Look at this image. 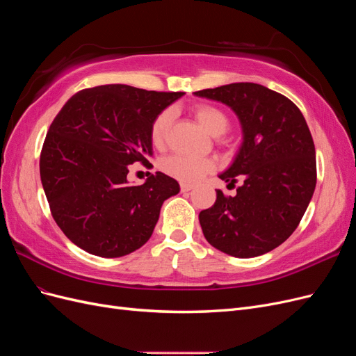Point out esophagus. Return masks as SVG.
I'll use <instances>...</instances> for the list:
<instances>
[{
  "label": "esophagus",
  "instance_id": "34e87169",
  "mask_svg": "<svg viewBox=\"0 0 356 356\" xmlns=\"http://www.w3.org/2000/svg\"><path fill=\"white\" fill-rule=\"evenodd\" d=\"M193 187H195V186H193V184H188V182H181V191H182V193L190 191Z\"/></svg>",
  "mask_w": 356,
  "mask_h": 356
}]
</instances>
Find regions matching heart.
<instances>
[{
    "label": "heart",
    "mask_w": 356,
    "mask_h": 356,
    "mask_svg": "<svg viewBox=\"0 0 356 356\" xmlns=\"http://www.w3.org/2000/svg\"><path fill=\"white\" fill-rule=\"evenodd\" d=\"M195 115L199 124L212 136L222 135L229 127V120L225 114L215 108L212 105H199L195 110ZM170 123V113L165 111L156 117V120L152 124V143L154 147L161 148L166 143V136ZM163 170L170 177H174L184 182H195L200 179L204 174L212 170L213 163L208 157H197V156H184V154H174L168 157L163 161Z\"/></svg>",
    "instance_id": "heart-1"
}]
</instances>
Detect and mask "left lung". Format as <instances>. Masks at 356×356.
Listing matches in <instances>:
<instances>
[{
	"mask_svg": "<svg viewBox=\"0 0 356 356\" xmlns=\"http://www.w3.org/2000/svg\"><path fill=\"white\" fill-rule=\"evenodd\" d=\"M230 106L242 144L218 177L236 196L217 190L199 213L202 232L218 251L238 258L263 255L284 243L309 207L316 186V153L303 114L284 95L255 83H232L195 92Z\"/></svg>",
	"mask_w": 356,
	"mask_h": 356,
	"instance_id": "8db88e82",
	"label": "left lung"
}]
</instances>
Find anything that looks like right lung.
<instances>
[{
    "mask_svg": "<svg viewBox=\"0 0 356 356\" xmlns=\"http://www.w3.org/2000/svg\"><path fill=\"white\" fill-rule=\"evenodd\" d=\"M184 92L127 84L84 89L51 122L40 157L41 184L67 238L86 252L117 258L149 238L163 202L179 184L163 172L143 186L127 181L129 165L153 157L156 117Z\"/></svg>",
    "mask_w": 356,
    "mask_h": 356,
    "instance_id": "1",
    "label": "right lung"
}]
</instances>
